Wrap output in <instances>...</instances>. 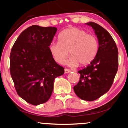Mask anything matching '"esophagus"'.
Segmentation results:
<instances>
[{"label": "esophagus", "mask_w": 128, "mask_h": 128, "mask_svg": "<svg viewBox=\"0 0 128 128\" xmlns=\"http://www.w3.org/2000/svg\"><path fill=\"white\" fill-rule=\"evenodd\" d=\"M71 70L69 69H64V73H69L70 72Z\"/></svg>", "instance_id": "esophagus-1"}]
</instances>
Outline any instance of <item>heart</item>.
Here are the masks:
<instances>
[{
	"instance_id": "heart-1",
	"label": "heart",
	"mask_w": 128,
	"mask_h": 128,
	"mask_svg": "<svg viewBox=\"0 0 128 128\" xmlns=\"http://www.w3.org/2000/svg\"><path fill=\"white\" fill-rule=\"evenodd\" d=\"M58 40L50 44L49 50L54 60L59 64L65 62L69 50L70 56L66 60L68 65H86L94 60L98 50L97 37L78 28L72 27L62 31Z\"/></svg>"
}]
</instances>
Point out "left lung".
<instances>
[{"label": "left lung", "instance_id": "obj_1", "mask_svg": "<svg viewBox=\"0 0 128 128\" xmlns=\"http://www.w3.org/2000/svg\"><path fill=\"white\" fill-rule=\"evenodd\" d=\"M94 29L98 40V50L87 68L78 71L80 80L73 87L83 100H96L108 92L118 68V50L114 40L106 29L93 22L86 23Z\"/></svg>", "mask_w": 128, "mask_h": 128}]
</instances>
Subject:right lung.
Returning a JSON list of instances; mask_svg holds the SVG:
<instances>
[{"label":"right lung","mask_w":128,"mask_h":128,"mask_svg":"<svg viewBox=\"0 0 128 128\" xmlns=\"http://www.w3.org/2000/svg\"><path fill=\"white\" fill-rule=\"evenodd\" d=\"M56 31V27L30 26L20 34L10 52V72L16 90L34 106L50 99L54 80L64 73L49 50Z\"/></svg>","instance_id":"right-lung-1"}]
</instances>
